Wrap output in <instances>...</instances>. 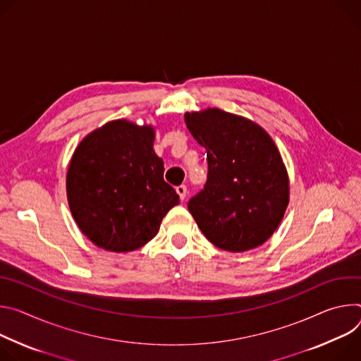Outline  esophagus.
Segmentation results:
<instances>
[{
	"instance_id": "1",
	"label": "esophagus",
	"mask_w": 361,
	"mask_h": 361,
	"mask_svg": "<svg viewBox=\"0 0 361 361\" xmlns=\"http://www.w3.org/2000/svg\"><path fill=\"white\" fill-rule=\"evenodd\" d=\"M176 193L179 195V197H180L182 201H183V199H185V197H186V195H188V188H186L185 185L176 186Z\"/></svg>"
}]
</instances>
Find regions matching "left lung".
<instances>
[{
	"label": "left lung",
	"instance_id": "8db88e82",
	"mask_svg": "<svg viewBox=\"0 0 361 361\" xmlns=\"http://www.w3.org/2000/svg\"><path fill=\"white\" fill-rule=\"evenodd\" d=\"M185 123L208 159L205 188L188 202L199 229L229 252L262 245L290 202L288 172L272 137L252 120L216 107L186 111Z\"/></svg>",
	"mask_w": 361,
	"mask_h": 361
}]
</instances>
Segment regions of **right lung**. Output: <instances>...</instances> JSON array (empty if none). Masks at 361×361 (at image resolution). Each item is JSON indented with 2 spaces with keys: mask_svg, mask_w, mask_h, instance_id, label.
<instances>
[{
  "mask_svg": "<svg viewBox=\"0 0 361 361\" xmlns=\"http://www.w3.org/2000/svg\"><path fill=\"white\" fill-rule=\"evenodd\" d=\"M153 142L152 125L117 118L89 133L71 156L68 207L80 231L102 250L130 252L146 245L179 204Z\"/></svg>",
  "mask_w": 361,
  "mask_h": 361,
  "instance_id": "1",
  "label": "right lung"
}]
</instances>
